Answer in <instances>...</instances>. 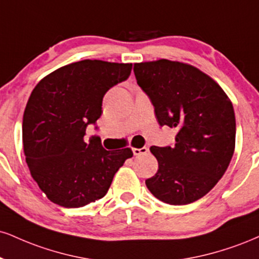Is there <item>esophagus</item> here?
Masks as SVG:
<instances>
[{
  "label": "esophagus",
  "mask_w": 259,
  "mask_h": 259,
  "mask_svg": "<svg viewBox=\"0 0 259 259\" xmlns=\"http://www.w3.org/2000/svg\"><path fill=\"white\" fill-rule=\"evenodd\" d=\"M148 152V148L147 147H142V148H133V153L134 155H141V154H145Z\"/></svg>",
  "instance_id": "obj_1"
}]
</instances>
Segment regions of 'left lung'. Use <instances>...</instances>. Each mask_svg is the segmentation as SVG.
Here are the masks:
<instances>
[{
    "label": "left lung",
    "mask_w": 259,
    "mask_h": 259,
    "mask_svg": "<svg viewBox=\"0 0 259 259\" xmlns=\"http://www.w3.org/2000/svg\"><path fill=\"white\" fill-rule=\"evenodd\" d=\"M134 73L154 106L158 123L177 130L175 146L151 147L158 171L146 186L166 204H191L216 186L232 160V101L219 83L185 62H139L134 64Z\"/></svg>",
    "instance_id": "obj_1"
}]
</instances>
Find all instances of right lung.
<instances>
[{
	"label": "right lung",
	"mask_w": 259,
	"mask_h": 259,
	"mask_svg": "<svg viewBox=\"0 0 259 259\" xmlns=\"http://www.w3.org/2000/svg\"><path fill=\"white\" fill-rule=\"evenodd\" d=\"M132 64L82 60L58 68L31 93L23 117V145L31 176L47 198L82 207L104 198L130 148L106 151L87 126L102 113L108 89L125 80Z\"/></svg>",
	"instance_id": "obj_1"
}]
</instances>
